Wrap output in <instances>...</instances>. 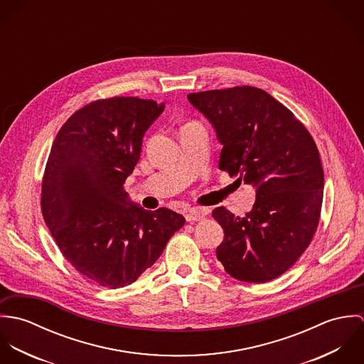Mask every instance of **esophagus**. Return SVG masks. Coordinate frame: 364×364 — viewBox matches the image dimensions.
I'll return each mask as SVG.
<instances>
[{
  "instance_id": "esophagus-1",
  "label": "esophagus",
  "mask_w": 364,
  "mask_h": 364,
  "mask_svg": "<svg viewBox=\"0 0 364 364\" xmlns=\"http://www.w3.org/2000/svg\"><path fill=\"white\" fill-rule=\"evenodd\" d=\"M208 208H191L185 217H186V221H200L202 218H205L208 215Z\"/></svg>"
}]
</instances>
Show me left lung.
I'll return each mask as SVG.
<instances>
[{
  "label": "left lung",
  "mask_w": 364,
  "mask_h": 364,
  "mask_svg": "<svg viewBox=\"0 0 364 364\" xmlns=\"http://www.w3.org/2000/svg\"><path fill=\"white\" fill-rule=\"evenodd\" d=\"M223 144L218 168L257 189L244 217L213 210L224 230L217 259L241 282L264 283L289 270L316 231L323 169L316 144L291 110L257 87L188 95Z\"/></svg>",
  "instance_id": "left-lung-1"
}]
</instances>
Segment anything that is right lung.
<instances>
[{"label":"right lung","instance_id":"1","mask_svg":"<svg viewBox=\"0 0 364 364\" xmlns=\"http://www.w3.org/2000/svg\"><path fill=\"white\" fill-rule=\"evenodd\" d=\"M164 104L114 97L85 105L58 130L42 181V214L64 258L109 289L132 284L151 267L185 217L144 210L123 189L144 133Z\"/></svg>","mask_w":364,"mask_h":364}]
</instances>
